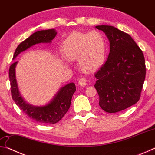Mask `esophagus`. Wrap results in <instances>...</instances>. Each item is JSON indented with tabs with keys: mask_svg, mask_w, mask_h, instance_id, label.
Masks as SVG:
<instances>
[{
	"mask_svg": "<svg viewBox=\"0 0 155 155\" xmlns=\"http://www.w3.org/2000/svg\"><path fill=\"white\" fill-rule=\"evenodd\" d=\"M78 84H79L81 87H85L87 85V80H86L85 78H81L78 81Z\"/></svg>",
	"mask_w": 155,
	"mask_h": 155,
	"instance_id": "esophagus-1",
	"label": "esophagus"
}]
</instances>
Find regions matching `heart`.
<instances>
[{
  "mask_svg": "<svg viewBox=\"0 0 155 155\" xmlns=\"http://www.w3.org/2000/svg\"><path fill=\"white\" fill-rule=\"evenodd\" d=\"M63 57L68 61L77 59L78 68L84 72H91L101 66L106 55V44L98 31L73 32L61 46Z\"/></svg>",
  "mask_w": 155,
  "mask_h": 155,
  "instance_id": "obj_1",
  "label": "heart"
}]
</instances>
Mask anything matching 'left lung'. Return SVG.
<instances>
[{
    "mask_svg": "<svg viewBox=\"0 0 155 155\" xmlns=\"http://www.w3.org/2000/svg\"><path fill=\"white\" fill-rule=\"evenodd\" d=\"M96 28L105 33L110 43L108 58L95 73L99 105L106 112H119L140 98L146 77L145 59L130 35L112 26Z\"/></svg>",
    "mask_w": 155,
    "mask_h": 155,
    "instance_id": "obj_1",
    "label": "left lung"
}]
</instances>
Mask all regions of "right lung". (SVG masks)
<instances>
[{
  "mask_svg": "<svg viewBox=\"0 0 155 155\" xmlns=\"http://www.w3.org/2000/svg\"><path fill=\"white\" fill-rule=\"evenodd\" d=\"M56 35L57 32L54 29L39 31L33 33L18 46L13 59H15L20 52L26 51L35 44L51 43ZM17 63L16 61L12 64L9 70L12 96L15 104L30 118L37 122L40 124H55L58 122L70 108L73 94L76 91L75 84L70 83L62 87L52 101L46 105H31L23 99L18 90L15 70Z\"/></svg>",
  "mask_w": 155,
  "mask_h": 155,
  "instance_id": "obj_1",
  "label": "right lung"
}]
</instances>
